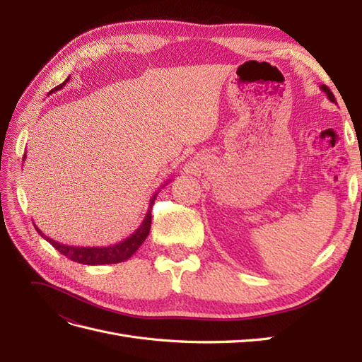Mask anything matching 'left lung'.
<instances>
[{
	"label": "left lung",
	"mask_w": 362,
	"mask_h": 362,
	"mask_svg": "<svg viewBox=\"0 0 362 362\" xmlns=\"http://www.w3.org/2000/svg\"><path fill=\"white\" fill-rule=\"evenodd\" d=\"M320 89H322V90H323L325 93H326V96H327V100H329L331 103H335V104H337V101H335V98H334V93H332V92L329 90V87H326L325 84H322V86H320Z\"/></svg>",
	"instance_id": "8db88e82"
}]
</instances>
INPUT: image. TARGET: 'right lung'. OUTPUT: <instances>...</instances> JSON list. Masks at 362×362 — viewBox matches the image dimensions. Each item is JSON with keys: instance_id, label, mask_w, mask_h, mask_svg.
<instances>
[{"instance_id": "1", "label": "right lung", "mask_w": 362, "mask_h": 362, "mask_svg": "<svg viewBox=\"0 0 362 362\" xmlns=\"http://www.w3.org/2000/svg\"><path fill=\"white\" fill-rule=\"evenodd\" d=\"M69 80V78H68ZM68 80L62 83L60 86H57L56 89H52V92L60 90L62 87L68 83ZM24 160H25V154H24ZM156 193L154 196L151 198L149 206H148V213L144 218V222L140 223V226L136 229V231L131 234L129 237H127L122 242H119L116 245L112 246H103V247H84V246H69V245H63L56 242V240H52L49 237H47L43 234L39 228H36V231L39 233V235H42L43 238L47 240L49 245H52V247H56L62 255L68 257L69 259L75 261V262H80V264H87V266H98V264H116V262H122L127 261L128 258H131V255L134 254V252L141 246V243L145 242L148 234H149V229H151V210H152V205H154V201L157 198Z\"/></svg>"}]
</instances>
